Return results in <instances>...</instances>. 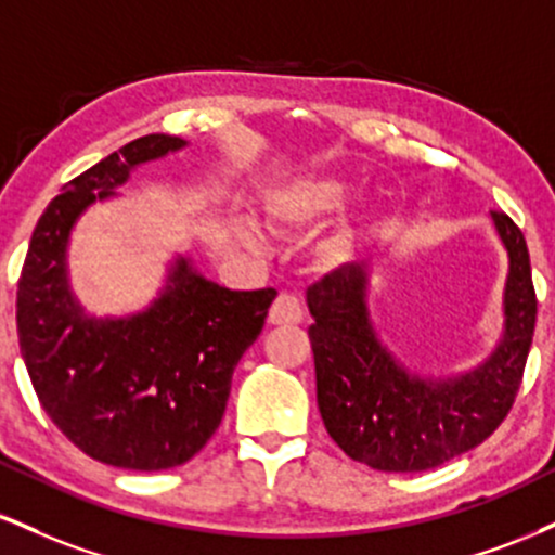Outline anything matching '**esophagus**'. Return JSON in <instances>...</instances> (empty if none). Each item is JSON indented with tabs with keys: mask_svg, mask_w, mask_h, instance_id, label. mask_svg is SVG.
I'll use <instances>...</instances> for the list:
<instances>
[{
	"mask_svg": "<svg viewBox=\"0 0 555 555\" xmlns=\"http://www.w3.org/2000/svg\"><path fill=\"white\" fill-rule=\"evenodd\" d=\"M302 318H305V310L297 295H292V292H282V295L273 299L269 310V321L273 326H295V323H302Z\"/></svg>",
	"mask_w": 555,
	"mask_h": 555,
	"instance_id": "1",
	"label": "esophagus"
}]
</instances>
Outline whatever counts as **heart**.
Returning a JSON list of instances; mask_svg holds the SVG:
<instances>
[{
	"label": "heart",
	"mask_w": 555,
	"mask_h": 555,
	"mask_svg": "<svg viewBox=\"0 0 555 555\" xmlns=\"http://www.w3.org/2000/svg\"><path fill=\"white\" fill-rule=\"evenodd\" d=\"M347 197V188L339 180H318L286 190L271 197L269 214L273 224L282 229H299L315 224L318 219L341 206ZM349 250V232H336L326 245H323V258L341 260Z\"/></svg>",
	"instance_id": "obj_1"
}]
</instances>
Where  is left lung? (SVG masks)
<instances>
[{
	"instance_id": "obj_1",
	"label": "left lung",
	"mask_w": 555,
	"mask_h": 555,
	"mask_svg": "<svg viewBox=\"0 0 555 555\" xmlns=\"http://www.w3.org/2000/svg\"><path fill=\"white\" fill-rule=\"evenodd\" d=\"M508 250L506 336L493 358L454 380H420L375 341L367 321L365 273L347 263L310 284V347L318 410L336 446L384 473H423L480 446L512 412L532 347L534 297L521 229L493 211Z\"/></svg>"
}]
</instances>
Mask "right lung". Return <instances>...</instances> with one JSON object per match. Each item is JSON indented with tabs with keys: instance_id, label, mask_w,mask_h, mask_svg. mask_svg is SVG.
I'll list each match as a JSON object with an SVG mask.
<instances>
[{
	"instance_id": "right-lung-1",
	"label": "right lung",
	"mask_w": 555,
	"mask_h": 555,
	"mask_svg": "<svg viewBox=\"0 0 555 555\" xmlns=\"http://www.w3.org/2000/svg\"><path fill=\"white\" fill-rule=\"evenodd\" d=\"M154 132L65 184L41 214L17 282V339L43 412L82 454L156 473L193 460L224 417L232 373L263 331L276 289L232 292L180 260L149 313L93 321L67 292L73 221L135 164L182 149Z\"/></svg>"
}]
</instances>
